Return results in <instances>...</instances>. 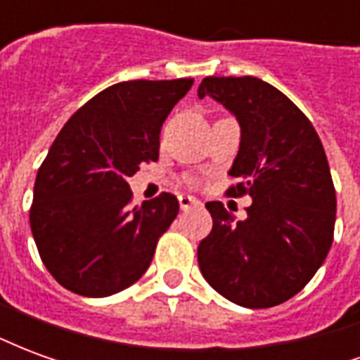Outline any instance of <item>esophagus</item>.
<instances>
[{
    "instance_id": "esophagus-1",
    "label": "esophagus",
    "mask_w": 360,
    "mask_h": 360,
    "mask_svg": "<svg viewBox=\"0 0 360 360\" xmlns=\"http://www.w3.org/2000/svg\"><path fill=\"white\" fill-rule=\"evenodd\" d=\"M179 206L181 210H191V208H198V206H200V200L191 195H179Z\"/></svg>"
}]
</instances>
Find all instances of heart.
Returning a JSON list of instances; mask_svg holds the SVG:
<instances>
[{
  "label": "heart",
  "instance_id": "obj_1",
  "mask_svg": "<svg viewBox=\"0 0 360 360\" xmlns=\"http://www.w3.org/2000/svg\"><path fill=\"white\" fill-rule=\"evenodd\" d=\"M188 183H191V185H196V179L195 177H188Z\"/></svg>",
  "mask_w": 360,
  "mask_h": 360
}]
</instances>
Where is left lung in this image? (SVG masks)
<instances>
[{"mask_svg":"<svg viewBox=\"0 0 360 360\" xmlns=\"http://www.w3.org/2000/svg\"><path fill=\"white\" fill-rule=\"evenodd\" d=\"M212 96L241 125V146L226 193L252 198L237 221L218 200L206 202L210 235L198 245L204 279L247 309H268L309 283L330 252L335 188L324 146L309 117L257 77H206Z\"/></svg>","mask_w":360,"mask_h":360,"instance_id":"obj_1","label":"left lung"}]
</instances>
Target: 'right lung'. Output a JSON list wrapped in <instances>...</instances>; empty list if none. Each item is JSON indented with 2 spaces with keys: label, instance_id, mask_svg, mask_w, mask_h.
<instances>
[{
  "label": "right lung",
  "instance_id": "1",
  "mask_svg": "<svg viewBox=\"0 0 360 360\" xmlns=\"http://www.w3.org/2000/svg\"><path fill=\"white\" fill-rule=\"evenodd\" d=\"M193 79L127 81L102 90L67 121L40 165L30 229L59 285L110 297L148 270L179 212L172 193L131 206L127 177L158 160L160 131Z\"/></svg>",
  "mask_w": 360,
  "mask_h": 360
}]
</instances>
